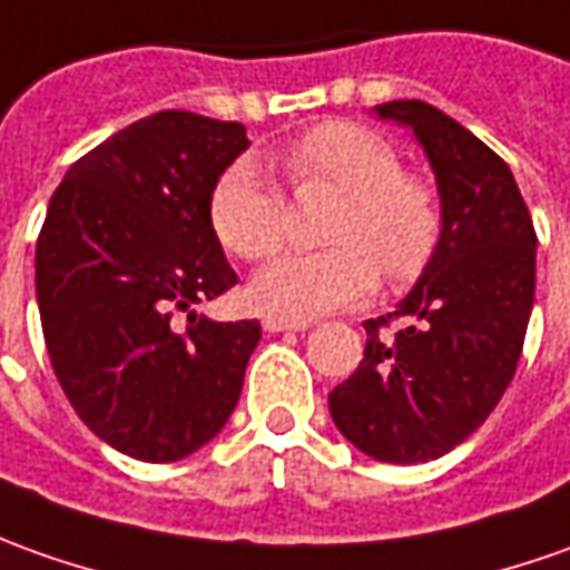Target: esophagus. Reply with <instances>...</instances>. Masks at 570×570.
I'll return each instance as SVG.
<instances>
[{"label": "esophagus", "mask_w": 570, "mask_h": 570, "mask_svg": "<svg viewBox=\"0 0 570 570\" xmlns=\"http://www.w3.org/2000/svg\"><path fill=\"white\" fill-rule=\"evenodd\" d=\"M262 327L268 334H284V331H308L312 321H293V317H281V315H265L262 317Z\"/></svg>", "instance_id": "1"}]
</instances>
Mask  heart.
<instances>
[{
  "mask_svg": "<svg viewBox=\"0 0 570 570\" xmlns=\"http://www.w3.org/2000/svg\"><path fill=\"white\" fill-rule=\"evenodd\" d=\"M296 187L343 193L321 253H289L258 271L253 299L271 315L315 317L367 299L377 281L409 284L431 265L443 234L440 203L421 177L402 171L399 153L350 121H327L289 139L281 153ZM212 230L227 253L265 258L284 243V193L239 158L208 199Z\"/></svg>",
  "mask_w": 570,
  "mask_h": 570,
  "instance_id": "heart-1",
  "label": "heart"
}]
</instances>
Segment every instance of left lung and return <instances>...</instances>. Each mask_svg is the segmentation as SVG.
Wrapping results in <instances>:
<instances>
[{
    "label": "left lung",
    "instance_id": "1",
    "mask_svg": "<svg viewBox=\"0 0 570 570\" xmlns=\"http://www.w3.org/2000/svg\"><path fill=\"white\" fill-rule=\"evenodd\" d=\"M377 118L421 142L443 234L396 312L365 321V358L327 402L352 446L415 464L464 443L512 383L533 308L537 234L509 165L462 124L421 99L383 102Z\"/></svg>",
    "mask_w": 570,
    "mask_h": 570
}]
</instances>
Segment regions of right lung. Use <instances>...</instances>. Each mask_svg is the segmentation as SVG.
I'll list each match as a JSON object with an SVG mask.
<instances>
[{"label": "right lung", "instance_id": "1", "mask_svg": "<svg viewBox=\"0 0 570 570\" xmlns=\"http://www.w3.org/2000/svg\"><path fill=\"white\" fill-rule=\"evenodd\" d=\"M246 127L158 111L77 158L37 239V302L58 383L99 440L177 462L227 424L258 321L196 305L236 284L208 199Z\"/></svg>", "mask_w": 570, "mask_h": 570}]
</instances>
